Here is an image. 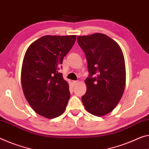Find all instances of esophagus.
I'll list each match as a JSON object with an SVG mask.
<instances>
[{
    "mask_svg": "<svg viewBox=\"0 0 149 149\" xmlns=\"http://www.w3.org/2000/svg\"><path fill=\"white\" fill-rule=\"evenodd\" d=\"M78 82H79V81H72V83H73V84H74V85H76Z\"/></svg>",
    "mask_w": 149,
    "mask_h": 149,
    "instance_id": "1",
    "label": "esophagus"
}]
</instances>
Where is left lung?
I'll use <instances>...</instances> for the list:
<instances>
[{
  "instance_id": "left-lung-1",
  "label": "left lung",
  "mask_w": 149,
  "mask_h": 149,
  "mask_svg": "<svg viewBox=\"0 0 149 149\" xmlns=\"http://www.w3.org/2000/svg\"><path fill=\"white\" fill-rule=\"evenodd\" d=\"M77 42L85 54L89 72L82 103L88 113L104 116L115 108L124 93V55L119 45L104 34L79 36Z\"/></svg>"
}]
</instances>
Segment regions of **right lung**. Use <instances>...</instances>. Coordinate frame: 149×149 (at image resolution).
Wrapping results in <instances>:
<instances>
[{
	"instance_id": "add662e5",
	"label": "right lung",
	"mask_w": 149,
	"mask_h": 149,
	"mask_svg": "<svg viewBox=\"0 0 149 149\" xmlns=\"http://www.w3.org/2000/svg\"><path fill=\"white\" fill-rule=\"evenodd\" d=\"M76 35L43 36L32 43L22 62L24 97L36 113L48 118L61 115L70 98L69 86L58 70Z\"/></svg>"
}]
</instances>
